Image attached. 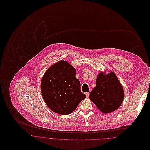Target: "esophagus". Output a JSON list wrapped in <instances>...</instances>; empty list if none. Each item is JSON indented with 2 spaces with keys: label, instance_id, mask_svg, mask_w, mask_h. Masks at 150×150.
Instances as JSON below:
<instances>
[{
  "label": "esophagus",
  "instance_id": "esophagus-1",
  "mask_svg": "<svg viewBox=\"0 0 150 150\" xmlns=\"http://www.w3.org/2000/svg\"><path fill=\"white\" fill-rule=\"evenodd\" d=\"M86 98H88L89 96V92H86Z\"/></svg>",
  "mask_w": 150,
  "mask_h": 150
}]
</instances>
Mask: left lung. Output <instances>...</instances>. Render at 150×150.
<instances>
[{
  "label": "left lung",
  "mask_w": 150,
  "mask_h": 150,
  "mask_svg": "<svg viewBox=\"0 0 150 150\" xmlns=\"http://www.w3.org/2000/svg\"><path fill=\"white\" fill-rule=\"evenodd\" d=\"M100 72L96 80V86L89 94L90 100L100 111L110 113L120 107L124 98L122 86L115 74Z\"/></svg>",
  "instance_id": "1"
}]
</instances>
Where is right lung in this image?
<instances>
[{"label":"right lung","instance_id":"1","mask_svg":"<svg viewBox=\"0 0 150 150\" xmlns=\"http://www.w3.org/2000/svg\"><path fill=\"white\" fill-rule=\"evenodd\" d=\"M76 70L67 61L61 60L50 66L43 75L41 92L43 99L54 112L67 115L74 111L86 95L81 92Z\"/></svg>","mask_w":150,"mask_h":150}]
</instances>
